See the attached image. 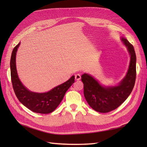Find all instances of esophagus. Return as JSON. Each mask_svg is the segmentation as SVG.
<instances>
[{
  "label": "esophagus",
  "mask_w": 147,
  "mask_h": 147,
  "mask_svg": "<svg viewBox=\"0 0 147 147\" xmlns=\"http://www.w3.org/2000/svg\"><path fill=\"white\" fill-rule=\"evenodd\" d=\"M81 79V75L80 74H77L75 75V80L76 81H79Z\"/></svg>",
  "instance_id": "obj_1"
}]
</instances>
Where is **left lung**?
Listing matches in <instances>:
<instances>
[{
  "mask_svg": "<svg viewBox=\"0 0 147 147\" xmlns=\"http://www.w3.org/2000/svg\"><path fill=\"white\" fill-rule=\"evenodd\" d=\"M121 40L127 47L131 59L126 75L117 86L104 87L91 75L85 73L82 76L86 100L93 110L102 113L117 109L128 97L135 86L136 76L135 49L127 39L122 38Z\"/></svg>",
  "mask_w": 147,
  "mask_h": 147,
  "instance_id": "1",
  "label": "left lung"
}]
</instances>
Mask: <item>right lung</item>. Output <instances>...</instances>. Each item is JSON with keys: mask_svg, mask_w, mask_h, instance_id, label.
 Masks as SVG:
<instances>
[{"mask_svg": "<svg viewBox=\"0 0 147 147\" xmlns=\"http://www.w3.org/2000/svg\"><path fill=\"white\" fill-rule=\"evenodd\" d=\"M20 45L19 43L14 48L10 62L11 82L15 94L21 104L32 111L40 114L51 113L58 107L65 92L74 83V76L48 92L35 93L29 91L19 79L16 66V55Z\"/></svg>", "mask_w": 147, "mask_h": 147, "instance_id": "obj_1", "label": "right lung"}]
</instances>
